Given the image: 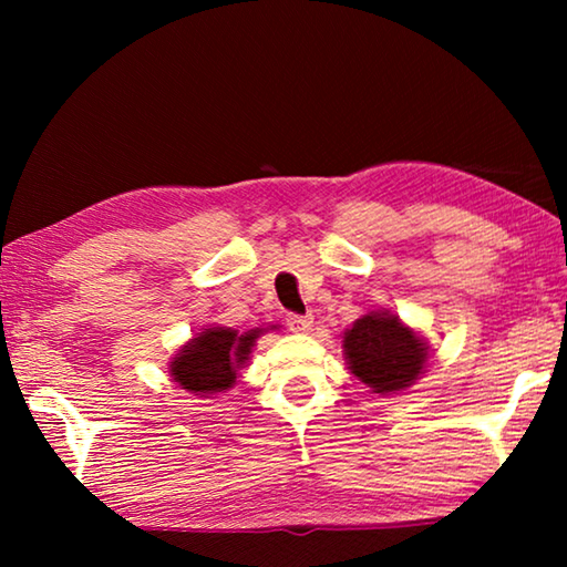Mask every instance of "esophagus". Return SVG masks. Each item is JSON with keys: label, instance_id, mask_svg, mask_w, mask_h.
<instances>
[{"label": "esophagus", "instance_id": "esophagus-1", "mask_svg": "<svg viewBox=\"0 0 567 567\" xmlns=\"http://www.w3.org/2000/svg\"><path fill=\"white\" fill-rule=\"evenodd\" d=\"M287 328L292 332H307L312 328V315H287Z\"/></svg>", "mask_w": 567, "mask_h": 567}]
</instances>
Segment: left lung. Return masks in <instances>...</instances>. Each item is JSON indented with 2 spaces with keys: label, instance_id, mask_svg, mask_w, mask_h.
I'll use <instances>...</instances> for the list:
<instances>
[{
  "label": "left lung",
  "instance_id": "obj_1",
  "mask_svg": "<svg viewBox=\"0 0 567 567\" xmlns=\"http://www.w3.org/2000/svg\"><path fill=\"white\" fill-rule=\"evenodd\" d=\"M342 350L352 375L380 395L415 385L427 362L425 340L388 310L354 320L344 332Z\"/></svg>",
  "mask_w": 567,
  "mask_h": 567
}]
</instances>
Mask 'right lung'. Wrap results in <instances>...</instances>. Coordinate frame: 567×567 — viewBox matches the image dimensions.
<instances>
[{
	"label": "right lung",
	"mask_w": 567,
	"mask_h": 567,
	"mask_svg": "<svg viewBox=\"0 0 567 567\" xmlns=\"http://www.w3.org/2000/svg\"><path fill=\"white\" fill-rule=\"evenodd\" d=\"M262 332V328L245 334L233 328H207L197 332V338L182 344L175 360L169 362V375L182 390L197 392V395L229 390Z\"/></svg>",
	"instance_id": "add662e5"
}]
</instances>
